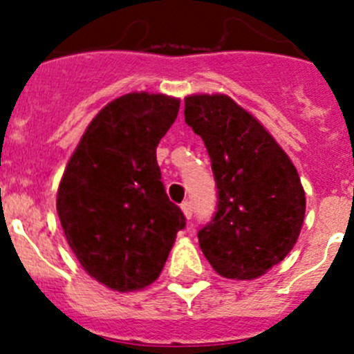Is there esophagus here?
Listing matches in <instances>:
<instances>
[{
    "mask_svg": "<svg viewBox=\"0 0 354 354\" xmlns=\"http://www.w3.org/2000/svg\"><path fill=\"white\" fill-rule=\"evenodd\" d=\"M180 209H183L184 216H186L187 220H189V218L193 216V204H192V202H189V200H184L183 204H180Z\"/></svg>",
    "mask_w": 354,
    "mask_h": 354,
    "instance_id": "esophagus-1",
    "label": "esophagus"
}]
</instances>
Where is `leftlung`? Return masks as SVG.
Segmentation results:
<instances>
[{
  "instance_id": "obj_1",
  "label": "left lung",
  "mask_w": 354,
  "mask_h": 354,
  "mask_svg": "<svg viewBox=\"0 0 354 354\" xmlns=\"http://www.w3.org/2000/svg\"><path fill=\"white\" fill-rule=\"evenodd\" d=\"M186 124L204 140L218 187L200 248L225 278L253 280L286 259L305 218V192L289 156L227 95L184 99Z\"/></svg>"
}]
</instances>
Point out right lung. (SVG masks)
Returning <instances> with one entry per match:
<instances>
[{"mask_svg": "<svg viewBox=\"0 0 354 354\" xmlns=\"http://www.w3.org/2000/svg\"><path fill=\"white\" fill-rule=\"evenodd\" d=\"M179 99L127 93L97 113L58 187L56 211L84 271L120 292L150 286L186 227L161 183L156 149Z\"/></svg>", "mask_w": 354, "mask_h": 354, "instance_id": "right-lung-1", "label": "right lung"}]
</instances>
